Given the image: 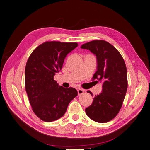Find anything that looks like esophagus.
Returning <instances> with one entry per match:
<instances>
[{"label": "esophagus", "mask_w": 150, "mask_h": 150, "mask_svg": "<svg viewBox=\"0 0 150 150\" xmlns=\"http://www.w3.org/2000/svg\"><path fill=\"white\" fill-rule=\"evenodd\" d=\"M84 90L83 89H81V88H78V95H81L82 94L84 93Z\"/></svg>", "instance_id": "1"}]
</instances>
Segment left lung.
<instances>
[{"label": "left lung", "instance_id": "left-lung-1", "mask_svg": "<svg viewBox=\"0 0 150 150\" xmlns=\"http://www.w3.org/2000/svg\"><path fill=\"white\" fill-rule=\"evenodd\" d=\"M90 50L97 59V71L93 80L102 83V91L95 95L92 104L86 108L87 115L93 121L103 123L111 121L119 112L127 89V69L118 51L103 40H94L81 45ZM88 93L92 95L90 91Z\"/></svg>", "mask_w": 150, "mask_h": 150}]
</instances>
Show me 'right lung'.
<instances>
[{"mask_svg": "<svg viewBox=\"0 0 150 150\" xmlns=\"http://www.w3.org/2000/svg\"><path fill=\"white\" fill-rule=\"evenodd\" d=\"M76 42L48 41L30 54L25 68V88L33 112L45 122H51L65 114L69 103L78 95L72 87L64 88L54 79L66 56Z\"/></svg>", "mask_w": 150, "mask_h": 150, "instance_id": "right-lung-1", "label": "right lung"}]
</instances>
